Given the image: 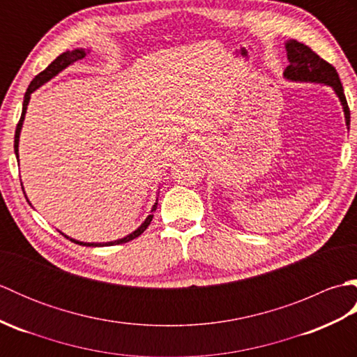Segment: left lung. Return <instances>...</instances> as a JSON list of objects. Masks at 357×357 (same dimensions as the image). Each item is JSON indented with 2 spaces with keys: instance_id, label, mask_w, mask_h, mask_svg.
<instances>
[{
  "instance_id": "8db88e82",
  "label": "left lung",
  "mask_w": 357,
  "mask_h": 357,
  "mask_svg": "<svg viewBox=\"0 0 357 357\" xmlns=\"http://www.w3.org/2000/svg\"><path fill=\"white\" fill-rule=\"evenodd\" d=\"M285 50L290 64L284 70V78L291 82H314V84L330 86L342 105L345 126L350 130V109H348L344 87L340 84L335 67L324 61L308 45L296 40H288L285 43Z\"/></svg>"
}]
</instances>
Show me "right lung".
Returning a JSON list of instances; mask_svg holds the SVG:
<instances>
[{"instance_id": "1", "label": "right lung", "mask_w": 357, "mask_h": 357, "mask_svg": "<svg viewBox=\"0 0 357 357\" xmlns=\"http://www.w3.org/2000/svg\"><path fill=\"white\" fill-rule=\"evenodd\" d=\"M87 53H90V49H75V50H67L64 53H61L55 61H53L47 69L43 70L40 75H36V77L33 78V81L30 82V86L27 89V92L24 95V101H22V112H21V118H20V123L17 126V130H15V142H13V149H15V156H17L18 162H20V153H18V146H20V135H21V128H22V123H24V118H26V112H27V105H29V101H30V95H32L35 90L40 89L41 86H44L45 82H49L52 78H55L56 75L61 73L64 69H67V67L75 64L77 61H79V59L86 58ZM22 185V183H21ZM26 195V193H24ZM27 199V196H26ZM27 202L30 204V201L27 199ZM158 207V201L153 204V207H151V211H155ZM151 219H153V215H149L146 219H144V222L136 229L135 231H132L130 234H127V236L121 238V239H116V241H110V242H82V241H77L73 239L70 236H67V234H64V236L67 239H70L72 242H75V244H79V245H86V247H109V245H118V244H124V242H128L132 241L135 238H138L141 233H144V230L147 229V227L150 225Z\"/></svg>"}]
</instances>
